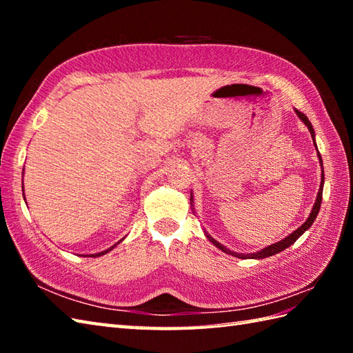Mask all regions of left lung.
Instances as JSON below:
<instances>
[{"label":"left lung","instance_id":"left-lung-1","mask_svg":"<svg viewBox=\"0 0 353 353\" xmlns=\"http://www.w3.org/2000/svg\"><path fill=\"white\" fill-rule=\"evenodd\" d=\"M296 114L299 115V118L302 119V121L306 124V127H308L310 129V132H311V137H312V139H314V129H312V124L310 123V119L306 118V115L305 114H302L301 110H297L296 109ZM314 144H316V142H314ZM319 157H320V154H319ZM320 163H321V167H323V162H321V157H320ZM323 183H325V174H323V171H321V183H320V190H319V194H317V200H316V205H314V208H312V211H311V214H310V216H308V220H306L301 228L299 229H296L294 232H292L291 235H288L287 238H283V239H281L279 243H274V244H272V245H268V247H265V249H262L261 252H256V253H249V254H243V253H235V252H230V250H228L226 247L224 245H221L220 243H216L214 238H211L209 236L208 234H206V236L211 239V243H214V245H216L219 247L220 250H223L224 253H229V254H232V256H236V258H241V259H247V258H252V259H262V258H268V256H273V254H276V253H279V252H282V250H285L287 249V247H290L291 244H294L299 238H301V235L303 234L305 230H308L311 226H312V223H314V220H316V216L319 215V211H320V205H321V196H323ZM191 200H192V197H191Z\"/></svg>","mask_w":353,"mask_h":353}]
</instances>
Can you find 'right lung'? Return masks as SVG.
<instances>
[{
    "mask_svg": "<svg viewBox=\"0 0 353 353\" xmlns=\"http://www.w3.org/2000/svg\"><path fill=\"white\" fill-rule=\"evenodd\" d=\"M114 249V247H110V249H108V250H104V252H101V253H95V254H92V256H101V254H104V253H108L109 250H112Z\"/></svg>",
    "mask_w": 353,
    "mask_h": 353,
    "instance_id": "obj_1",
    "label": "right lung"
}]
</instances>
